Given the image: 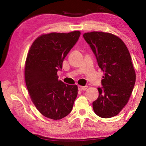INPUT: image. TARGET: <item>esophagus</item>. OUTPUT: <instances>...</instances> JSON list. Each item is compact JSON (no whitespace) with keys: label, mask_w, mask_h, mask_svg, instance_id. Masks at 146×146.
<instances>
[{"label":"esophagus","mask_w":146,"mask_h":146,"mask_svg":"<svg viewBox=\"0 0 146 146\" xmlns=\"http://www.w3.org/2000/svg\"><path fill=\"white\" fill-rule=\"evenodd\" d=\"M78 89L79 91H84V90H86L88 89V86H78Z\"/></svg>","instance_id":"obj_1"}]
</instances>
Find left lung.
<instances>
[{
	"label": "left lung",
	"instance_id": "8db88e82",
	"mask_svg": "<svg viewBox=\"0 0 146 146\" xmlns=\"http://www.w3.org/2000/svg\"><path fill=\"white\" fill-rule=\"evenodd\" d=\"M104 72L102 87L93 102L98 117H115L127 104L134 88L136 74L130 53L124 42L110 33L93 31L83 35Z\"/></svg>",
	"mask_w": 146,
	"mask_h": 146
}]
</instances>
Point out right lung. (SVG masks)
<instances>
[{"instance_id":"right-lung-1","label":"right lung","mask_w":146,"mask_h":146,"mask_svg":"<svg viewBox=\"0 0 146 146\" xmlns=\"http://www.w3.org/2000/svg\"><path fill=\"white\" fill-rule=\"evenodd\" d=\"M80 35L79 31L42 35L29 49L24 71L26 84L32 102L47 118L60 120L72 110L78 87L58 80L57 71Z\"/></svg>"}]
</instances>
